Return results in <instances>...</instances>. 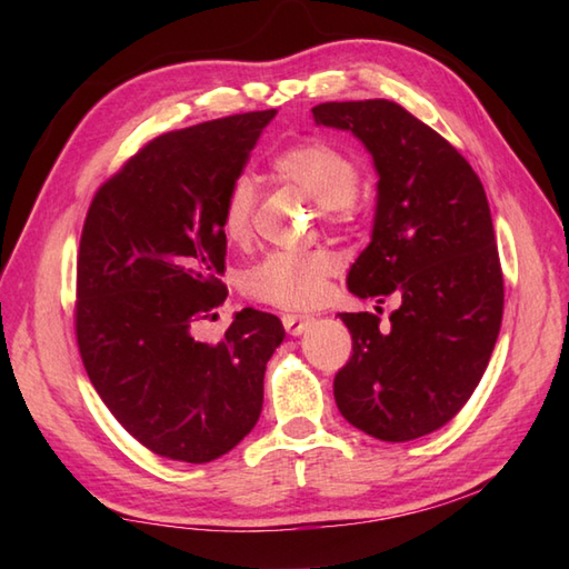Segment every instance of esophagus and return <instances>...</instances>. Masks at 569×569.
I'll list each match as a JSON object with an SVG mask.
<instances>
[{
	"instance_id": "esophagus-1",
	"label": "esophagus",
	"mask_w": 569,
	"mask_h": 569,
	"mask_svg": "<svg viewBox=\"0 0 569 569\" xmlns=\"http://www.w3.org/2000/svg\"><path fill=\"white\" fill-rule=\"evenodd\" d=\"M281 320H283L286 332L293 335V337L303 335V332L310 328V325H312V318H308V316H283Z\"/></svg>"
}]
</instances>
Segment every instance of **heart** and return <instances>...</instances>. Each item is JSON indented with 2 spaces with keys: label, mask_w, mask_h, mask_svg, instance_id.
<instances>
[{
  "label": "heart",
  "mask_w": 569,
  "mask_h": 569,
  "mask_svg": "<svg viewBox=\"0 0 569 569\" xmlns=\"http://www.w3.org/2000/svg\"><path fill=\"white\" fill-rule=\"evenodd\" d=\"M276 171L291 180L332 217H345L357 192V168L328 143H298L276 159ZM257 190L247 176L229 186L222 204V234L232 244L249 237ZM337 259L330 251H273L241 273V288L259 303L283 310H308L322 303Z\"/></svg>",
  "instance_id": "heart-1"
}]
</instances>
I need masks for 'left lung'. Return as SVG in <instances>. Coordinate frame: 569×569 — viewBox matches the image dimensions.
<instances>
[{"label":"left lung","instance_id":"8db88e82","mask_svg":"<svg viewBox=\"0 0 569 569\" xmlns=\"http://www.w3.org/2000/svg\"><path fill=\"white\" fill-rule=\"evenodd\" d=\"M312 119L361 141L379 178L349 293L398 300L386 325L340 312L352 357L337 371L335 401L371 438L416 440L457 416L497 345L503 276L487 192L452 143L401 104L325 102Z\"/></svg>","mask_w":569,"mask_h":569}]
</instances>
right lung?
<instances>
[{
    "mask_svg": "<svg viewBox=\"0 0 569 569\" xmlns=\"http://www.w3.org/2000/svg\"><path fill=\"white\" fill-rule=\"evenodd\" d=\"M276 110L171 131L98 190L78 259V345L110 413L151 452L202 465L257 426L263 371L286 330L234 312L220 345L196 340L224 288L222 204Z\"/></svg>",
    "mask_w": 569,
    "mask_h": 569,
    "instance_id": "1",
    "label": "right lung"
}]
</instances>
